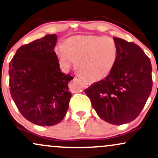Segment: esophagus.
<instances>
[{
  "label": "esophagus",
  "mask_w": 158,
  "mask_h": 158,
  "mask_svg": "<svg viewBox=\"0 0 158 158\" xmlns=\"http://www.w3.org/2000/svg\"><path fill=\"white\" fill-rule=\"evenodd\" d=\"M83 85H84L85 87H89L90 86V83L89 82H87V81H83Z\"/></svg>",
  "instance_id": "34e87169"
}]
</instances>
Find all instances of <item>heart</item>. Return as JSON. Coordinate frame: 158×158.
<instances>
[{"label":"heart","mask_w":158,"mask_h":158,"mask_svg":"<svg viewBox=\"0 0 158 158\" xmlns=\"http://www.w3.org/2000/svg\"><path fill=\"white\" fill-rule=\"evenodd\" d=\"M61 69L67 72L76 65L81 76L95 81L110 73L118 58L116 42L110 37L77 35L55 47Z\"/></svg>","instance_id":"obj_1"}]
</instances>
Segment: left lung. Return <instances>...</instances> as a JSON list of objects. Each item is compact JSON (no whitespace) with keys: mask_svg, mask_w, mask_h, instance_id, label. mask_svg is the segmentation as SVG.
<instances>
[{"mask_svg":"<svg viewBox=\"0 0 158 158\" xmlns=\"http://www.w3.org/2000/svg\"><path fill=\"white\" fill-rule=\"evenodd\" d=\"M118 49L114 67L103 80L85 90L98 115L114 125L134 120L152 88V64L140 46L113 38Z\"/></svg>","mask_w":158,"mask_h":158,"instance_id":"left-lung-1","label":"left lung"}]
</instances>
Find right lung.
<instances>
[{"instance_id": "1", "label": "right lung", "mask_w": 158, "mask_h": 158, "mask_svg": "<svg viewBox=\"0 0 158 158\" xmlns=\"http://www.w3.org/2000/svg\"><path fill=\"white\" fill-rule=\"evenodd\" d=\"M56 35L23 45L9 63V87L15 103L26 119L41 127L56 125L64 119L72 94L73 77L61 72L55 55Z\"/></svg>"}]
</instances>
